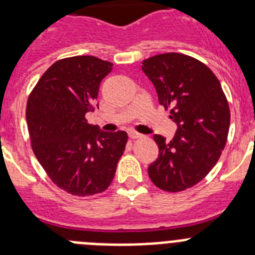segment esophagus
Returning <instances> with one entry per match:
<instances>
[{"mask_svg":"<svg viewBox=\"0 0 255 255\" xmlns=\"http://www.w3.org/2000/svg\"><path fill=\"white\" fill-rule=\"evenodd\" d=\"M129 136L130 139H138V138H141V134H139V132L136 131H130Z\"/></svg>","mask_w":255,"mask_h":255,"instance_id":"1","label":"esophagus"}]
</instances>
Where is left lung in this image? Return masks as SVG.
Segmentation results:
<instances>
[{
    "mask_svg": "<svg viewBox=\"0 0 255 255\" xmlns=\"http://www.w3.org/2000/svg\"><path fill=\"white\" fill-rule=\"evenodd\" d=\"M141 64L159 105L170 110L177 125L171 140L153 135L159 152L148 175L162 190L182 191L203 180L217 163L229 134V103L211 69L190 56L162 53Z\"/></svg>",
    "mask_w": 255,
    "mask_h": 255,
    "instance_id": "obj_1",
    "label": "left lung"
}]
</instances>
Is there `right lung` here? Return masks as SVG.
<instances>
[{"label": "right lung", "mask_w": 255, "mask_h": 255, "mask_svg": "<svg viewBox=\"0 0 255 255\" xmlns=\"http://www.w3.org/2000/svg\"><path fill=\"white\" fill-rule=\"evenodd\" d=\"M114 64L75 56L52 65L30 93L26 123L31 148L49 179L70 194L88 197L110 186L125 150V131L87 123L102 79Z\"/></svg>", "instance_id": "obj_1"}]
</instances>
